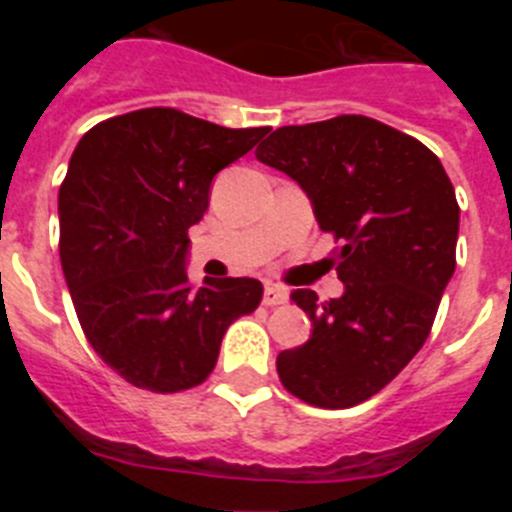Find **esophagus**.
<instances>
[{
    "mask_svg": "<svg viewBox=\"0 0 512 512\" xmlns=\"http://www.w3.org/2000/svg\"><path fill=\"white\" fill-rule=\"evenodd\" d=\"M284 302H287V292H284L282 287H277V284H266L264 305L266 307H277V305H284Z\"/></svg>",
    "mask_w": 512,
    "mask_h": 512,
    "instance_id": "obj_1",
    "label": "esophagus"
}]
</instances>
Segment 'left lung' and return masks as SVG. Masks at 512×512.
<instances>
[{
	"mask_svg": "<svg viewBox=\"0 0 512 512\" xmlns=\"http://www.w3.org/2000/svg\"><path fill=\"white\" fill-rule=\"evenodd\" d=\"M295 179L320 230L336 235L343 295L295 289L310 341L277 356L287 392L315 408H354L423 348L454 277L459 205L436 153L364 115L287 125L256 148Z\"/></svg>",
	"mask_w": 512,
	"mask_h": 512,
	"instance_id": "left-lung-1",
	"label": "left lung"
}]
</instances>
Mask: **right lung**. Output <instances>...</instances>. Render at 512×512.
I'll return each instance as SVG.
<instances>
[{
	"label": "right lung",
	"mask_w": 512,
	"mask_h": 512,
	"mask_svg": "<svg viewBox=\"0 0 512 512\" xmlns=\"http://www.w3.org/2000/svg\"><path fill=\"white\" fill-rule=\"evenodd\" d=\"M264 135L148 107L99 122L74 148L58 192L63 277L87 341L140 390L205 382L228 325L259 307V279L192 287L187 233L217 171Z\"/></svg>",
	"instance_id": "obj_1"
}]
</instances>
